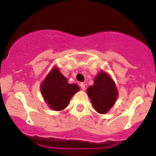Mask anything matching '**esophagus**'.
I'll use <instances>...</instances> for the list:
<instances>
[{
    "instance_id": "1",
    "label": "esophagus",
    "mask_w": 156,
    "mask_h": 156,
    "mask_svg": "<svg viewBox=\"0 0 156 156\" xmlns=\"http://www.w3.org/2000/svg\"><path fill=\"white\" fill-rule=\"evenodd\" d=\"M80 87H81V89H82V90H85L86 87H85V84L83 83H80Z\"/></svg>"
}]
</instances>
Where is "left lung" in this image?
I'll return each mask as SVG.
<instances>
[{"label":"left lung","mask_w":156,"mask_h":156,"mask_svg":"<svg viewBox=\"0 0 156 156\" xmlns=\"http://www.w3.org/2000/svg\"><path fill=\"white\" fill-rule=\"evenodd\" d=\"M94 108L100 114H106L115 105L118 90L115 81L106 72L101 70L96 75L94 84L87 90Z\"/></svg>","instance_id":"8db88e82"}]
</instances>
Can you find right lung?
Returning a JSON list of instances; mask_svg holds the SVG:
<instances>
[{
    "label": "right lung",
    "mask_w": 156,
    "mask_h": 156,
    "mask_svg": "<svg viewBox=\"0 0 156 156\" xmlns=\"http://www.w3.org/2000/svg\"><path fill=\"white\" fill-rule=\"evenodd\" d=\"M80 90L76 83H69L59 69L55 66L41 84L43 98L54 111H62L68 106L70 99Z\"/></svg>",
    "instance_id": "add662e5"
}]
</instances>
